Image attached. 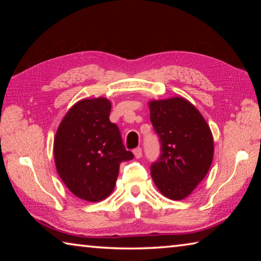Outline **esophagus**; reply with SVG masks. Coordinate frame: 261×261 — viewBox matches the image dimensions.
Wrapping results in <instances>:
<instances>
[{"label":"esophagus","mask_w":261,"mask_h":261,"mask_svg":"<svg viewBox=\"0 0 261 261\" xmlns=\"http://www.w3.org/2000/svg\"><path fill=\"white\" fill-rule=\"evenodd\" d=\"M134 154L137 159H139L143 155V149H141V147H137L134 149Z\"/></svg>","instance_id":"1"}]
</instances>
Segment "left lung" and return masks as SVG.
<instances>
[{
    "label": "left lung",
    "mask_w": 261,
    "mask_h": 261,
    "mask_svg": "<svg viewBox=\"0 0 261 261\" xmlns=\"http://www.w3.org/2000/svg\"><path fill=\"white\" fill-rule=\"evenodd\" d=\"M149 117L159 136L160 156L151 175L163 196L182 200L208 171L213 160V136L204 117L183 98L151 101Z\"/></svg>",
    "instance_id": "left-lung-1"
}]
</instances>
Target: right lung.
<instances>
[{"label": "right lung", "mask_w": 261, "mask_h": 261, "mask_svg": "<svg viewBox=\"0 0 261 261\" xmlns=\"http://www.w3.org/2000/svg\"><path fill=\"white\" fill-rule=\"evenodd\" d=\"M107 99H86L65 115L54 140L57 173L74 196L96 202L113 192L120 165L134 159L118 126L109 121Z\"/></svg>", "instance_id": "obj_1"}]
</instances>
